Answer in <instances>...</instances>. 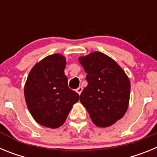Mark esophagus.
<instances>
[{"mask_svg":"<svg viewBox=\"0 0 157 157\" xmlns=\"http://www.w3.org/2000/svg\"><path fill=\"white\" fill-rule=\"evenodd\" d=\"M75 91L78 93V94H79V95H80V94H81V93H82V86L78 87V88L76 89V90H75Z\"/></svg>","mask_w":157,"mask_h":157,"instance_id":"34e87169","label":"esophagus"}]
</instances>
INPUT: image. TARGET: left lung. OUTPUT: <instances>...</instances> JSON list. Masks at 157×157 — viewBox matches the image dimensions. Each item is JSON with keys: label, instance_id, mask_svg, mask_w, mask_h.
I'll return each mask as SVG.
<instances>
[{"label": "left lung", "instance_id": "8db88e82", "mask_svg": "<svg viewBox=\"0 0 157 157\" xmlns=\"http://www.w3.org/2000/svg\"><path fill=\"white\" fill-rule=\"evenodd\" d=\"M78 60L88 82L80 95L82 105L96 126L109 127L127 112L130 80L118 63L104 53L94 52Z\"/></svg>", "mask_w": 157, "mask_h": 157}]
</instances>
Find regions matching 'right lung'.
Returning <instances> with one entry per match:
<instances>
[{
    "label": "right lung",
    "instance_id": "add662e5",
    "mask_svg": "<svg viewBox=\"0 0 157 157\" xmlns=\"http://www.w3.org/2000/svg\"><path fill=\"white\" fill-rule=\"evenodd\" d=\"M66 59L53 54L36 63L24 87L27 108L36 122L44 127L63 125L79 95L68 87L64 75Z\"/></svg>",
    "mask_w": 157,
    "mask_h": 157
}]
</instances>
